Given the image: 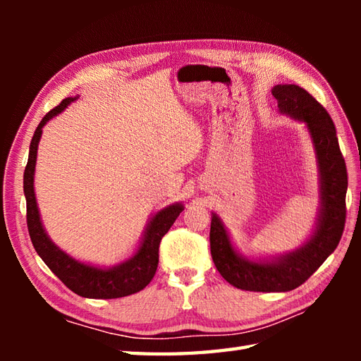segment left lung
<instances>
[{"instance_id": "obj_1", "label": "left lung", "mask_w": 361, "mask_h": 361, "mask_svg": "<svg viewBox=\"0 0 361 361\" xmlns=\"http://www.w3.org/2000/svg\"><path fill=\"white\" fill-rule=\"evenodd\" d=\"M281 114L307 127L319 173V209L313 233L301 247L278 256L250 259L231 242L216 212L211 219V256L231 286L250 291H288L301 286L332 255L346 221L348 171L332 118L315 97L298 85H274Z\"/></svg>"}]
</instances>
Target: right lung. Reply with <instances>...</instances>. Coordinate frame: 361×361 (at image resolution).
<instances>
[{"mask_svg":"<svg viewBox=\"0 0 361 361\" xmlns=\"http://www.w3.org/2000/svg\"><path fill=\"white\" fill-rule=\"evenodd\" d=\"M79 96L66 97L56 109H52L42 119L35 128L32 141L29 147V158L23 176V189L26 197V219L30 240L38 256L49 267V270L62 281L74 293L83 298L94 299H113L137 293L142 290L155 276L158 267V248L163 235L171 229L180 212L185 209L181 203H172L150 217L147 226L144 229L141 242L137 248L124 262L113 267H97L80 262V260L66 255L60 250L46 233L40 211L37 206L34 190V175L37 163L38 142L43 133V127L48 122L62 113L71 102L78 101Z\"/></svg>","mask_w":361,"mask_h":361,"instance_id":"add662e5","label":"right lung"}]
</instances>
